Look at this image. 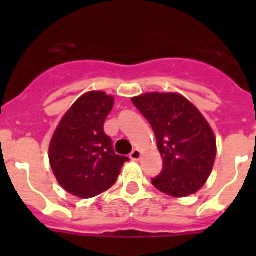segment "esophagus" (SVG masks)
I'll use <instances>...</instances> for the list:
<instances>
[{
    "instance_id": "1",
    "label": "esophagus",
    "mask_w": 256,
    "mask_h": 256,
    "mask_svg": "<svg viewBox=\"0 0 256 256\" xmlns=\"http://www.w3.org/2000/svg\"><path fill=\"white\" fill-rule=\"evenodd\" d=\"M140 156H142V152L138 150V148H134L132 152H130V160H138L140 158Z\"/></svg>"
}]
</instances>
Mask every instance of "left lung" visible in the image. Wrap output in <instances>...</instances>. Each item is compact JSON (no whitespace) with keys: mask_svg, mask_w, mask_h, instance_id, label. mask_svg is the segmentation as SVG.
I'll use <instances>...</instances> for the list:
<instances>
[{"mask_svg":"<svg viewBox=\"0 0 256 256\" xmlns=\"http://www.w3.org/2000/svg\"><path fill=\"white\" fill-rule=\"evenodd\" d=\"M132 100L152 124L164 158L160 174L152 179L154 187L175 198L196 192L216 156V140L204 116L176 92H148Z\"/></svg>","mask_w":256,"mask_h":256,"instance_id":"left-lung-1","label":"left lung"}]
</instances>
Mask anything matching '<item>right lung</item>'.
I'll return each instance as SVG.
<instances>
[{
  "instance_id": "obj_1",
  "label": "right lung",
  "mask_w": 256,
  "mask_h": 256,
  "mask_svg": "<svg viewBox=\"0 0 256 256\" xmlns=\"http://www.w3.org/2000/svg\"><path fill=\"white\" fill-rule=\"evenodd\" d=\"M114 98L104 92H88L68 110L49 148L50 166L68 192L88 199L116 182L128 158L116 156L104 124Z\"/></svg>"
}]
</instances>
